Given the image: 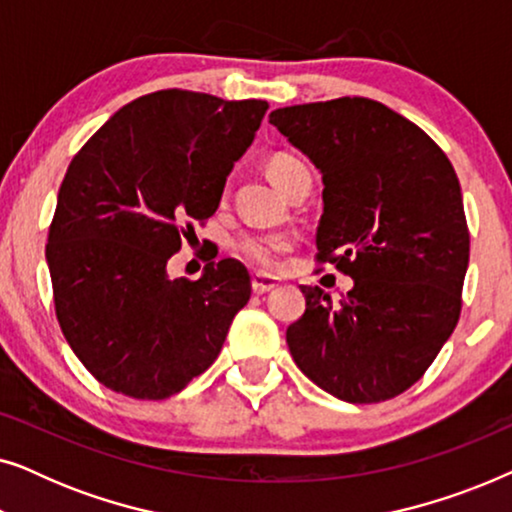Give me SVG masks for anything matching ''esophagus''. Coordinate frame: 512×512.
I'll list each match as a JSON object with an SVG mask.
<instances>
[{
    "instance_id": "34e87169",
    "label": "esophagus",
    "mask_w": 512,
    "mask_h": 512,
    "mask_svg": "<svg viewBox=\"0 0 512 512\" xmlns=\"http://www.w3.org/2000/svg\"><path fill=\"white\" fill-rule=\"evenodd\" d=\"M277 286H279L277 279L265 277V275H261V272H256V275L251 277V289H254V293H258V296H263V293L277 289Z\"/></svg>"
}]
</instances>
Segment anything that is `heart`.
Instances as JSON below:
<instances>
[{
  "label": "heart",
  "mask_w": 512,
  "mask_h": 512,
  "mask_svg": "<svg viewBox=\"0 0 512 512\" xmlns=\"http://www.w3.org/2000/svg\"><path fill=\"white\" fill-rule=\"evenodd\" d=\"M268 174L275 184L286 191L300 174H307L303 160H298L291 153H275L268 158ZM228 193V188H226ZM296 249V237L289 233H244L233 242V251L244 263L261 268L265 272H275L282 268L284 256Z\"/></svg>",
  "instance_id": "obj_1"
}]
</instances>
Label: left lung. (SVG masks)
Returning <instances> with one entry per match:
<instances>
[{"label": "left lung", "mask_w": 512, "mask_h": 512, "mask_svg": "<svg viewBox=\"0 0 512 512\" xmlns=\"http://www.w3.org/2000/svg\"><path fill=\"white\" fill-rule=\"evenodd\" d=\"M270 123L321 170L317 263L354 279L340 305L300 286L293 361L340 401H389L459 321L471 235L457 172L422 128L368 97L284 107Z\"/></svg>", "instance_id": "8db88e82"}]
</instances>
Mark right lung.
<instances>
[{"label":"right lung","mask_w":512,"mask_h":512,"mask_svg":"<svg viewBox=\"0 0 512 512\" xmlns=\"http://www.w3.org/2000/svg\"><path fill=\"white\" fill-rule=\"evenodd\" d=\"M268 102L158 90L118 109L62 179L46 261L55 317L88 373L116 394L163 401L205 373L249 303L235 258L200 279L167 261L219 207Z\"/></svg>","instance_id":"right-lung-1"}]
</instances>
